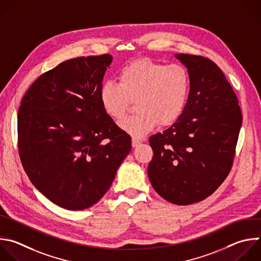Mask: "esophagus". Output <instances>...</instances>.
Listing matches in <instances>:
<instances>
[{"instance_id":"1","label":"esophagus","mask_w":261,"mask_h":261,"mask_svg":"<svg viewBox=\"0 0 261 261\" xmlns=\"http://www.w3.org/2000/svg\"><path fill=\"white\" fill-rule=\"evenodd\" d=\"M140 143H141V141H139L137 139H132V146L133 147H137Z\"/></svg>"}]
</instances>
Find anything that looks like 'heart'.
Listing matches in <instances>:
<instances>
[{"instance_id":"heart-1","label":"heart","mask_w":261,"mask_h":261,"mask_svg":"<svg viewBox=\"0 0 261 261\" xmlns=\"http://www.w3.org/2000/svg\"><path fill=\"white\" fill-rule=\"evenodd\" d=\"M190 85L185 66L139 59L122 68L119 84L106 82L101 86L99 99L114 120L124 118L131 102L136 101L137 113L122 121L120 127L132 137L142 138L159 124L168 126L179 118Z\"/></svg>"}]
</instances>
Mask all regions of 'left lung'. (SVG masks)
Instances as JSON below:
<instances>
[{
    "instance_id": "obj_1",
    "label": "left lung",
    "mask_w": 261,
    "mask_h": 261,
    "mask_svg": "<svg viewBox=\"0 0 261 261\" xmlns=\"http://www.w3.org/2000/svg\"><path fill=\"white\" fill-rule=\"evenodd\" d=\"M190 74L186 107L174 124L149 138L153 156L147 174L166 201L190 205L212 195L228 175L242 126L230 84L210 59L174 55Z\"/></svg>"
}]
</instances>
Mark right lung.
I'll list each match as a JSON object with an SVG mask.
<instances>
[{"mask_svg":"<svg viewBox=\"0 0 261 261\" xmlns=\"http://www.w3.org/2000/svg\"><path fill=\"white\" fill-rule=\"evenodd\" d=\"M113 57H77L40 75L17 117L19 155L32 184L67 210L96 204L131 150V137L102 109L99 91Z\"/></svg>","mask_w":261,"mask_h":261,"instance_id":"add662e5","label":"right lung"}]
</instances>
